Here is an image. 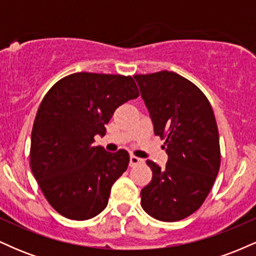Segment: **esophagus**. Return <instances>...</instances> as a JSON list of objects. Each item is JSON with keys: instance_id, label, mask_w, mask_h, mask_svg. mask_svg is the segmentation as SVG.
<instances>
[{"instance_id": "obj_1", "label": "esophagus", "mask_w": 256, "mask_h": 256, "mask_svg": "<svg viewBox=\"0 0 256 256\" xmlns=\"http://www.w3.org/2000/svg\"><path fill=\"white\" fill-rule=\"evenodd\" d=\"M142 162H143L142 158L134 156V155H131V156H130V166L140 165V164H142Z\"/></svg>"}]
</instances>
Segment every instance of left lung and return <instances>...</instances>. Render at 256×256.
I'll return each instance as SVG.
<instances>
[{"label":"left lung","instance_id":"left-lung-1","mask_svg":"<svg viewBox=\"0 0 256 256\" xmlns=\"http://www.w3.org/2000/svg\"><path fill=\"white\" fill-rule=\"evenodd\" d=\"M140 96L165 140V168L146 160L152 178L140 204L161 222H178L201 207L220 168L219 134L212 106L195 84L174 72L136 74Z\"/></svg>","mask_w":256,"mask_h":256}]
</instances>
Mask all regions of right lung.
I'll use <instances>...</instances> for the list:
<instances>
[{"label":"right lung","instance_id":"obj_1","mask_svg":"<svg viewBox=\"0 0 256 256\" xmlns=\"http://www.w3.org/2000/svg\"><path fill=\"white\" fill-rule=\"evenodd\" d=\"M134 78L79 72L55 83L38 108L31 134L30 165L44 198L61 216L88 220L107 207L112 185L130 156L94 146L119 106L137 98Z\"/></svg>","mask_w":256,"mask_h":256}]
</instances>
